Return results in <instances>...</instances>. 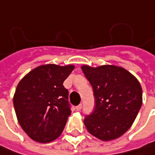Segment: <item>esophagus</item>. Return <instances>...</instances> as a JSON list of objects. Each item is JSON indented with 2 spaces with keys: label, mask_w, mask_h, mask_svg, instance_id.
<instances>
[{
  "label": "esophagus",
  "mask_w": 155,
  "mask_h": 155,
  "mask_svg": "<svg viewBox=\"0 0 155 155\" xmlns=\"http://www.w3.org/2000/svg\"><path fill=\"white\" fill-rule=\"evenodd\" d=\"M81 107H82V106H81V104H80V105H78L77 107H76V110H77V111H80V110H81Z\"/></svg>",
  "instance_id": "obj_1"
}]
</instances>
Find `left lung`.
<instances>
[{"mask_svg": "<svg viewBox=\"0 0 155 155\" xmlns=\"http://www.w3.org/2000/svg\"><path fill=\"white\" fill-rule=\"evenodd\" d=\"M81 70L95 98L93 113L84 118L87 130L102 141L120 137L133 125L143 103L138 80L125 68L111 64L82 65Z\"/></svg>", "mask_w": 155, "mask_h": 155, "instance_id": "1", "label": "left lung"}]
</instances>
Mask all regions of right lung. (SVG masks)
I'll list each match as a JSON object with an SVG mask.
<instances>
[{
  "instance_id": "1",
  "label": "right lung",
  "mask_w": 155,
  "mask_h": 155,
  "mask_svg": "<svg viewBox=\"0 0 155 155\" xmlns=\"http://www.w3.org/2000/svg\"><path fill=\"white\" fill-rule=\"evenodd\" d=\"M74 69L73 64H43L19 81L13 105L21 128L32 140L45 143L62 134L71 115L63 83Z\"/></svg>"
}]
</instances>
